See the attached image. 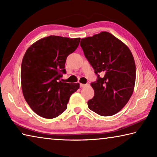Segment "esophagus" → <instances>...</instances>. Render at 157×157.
Masks as SVG:
<instances>
[{"label": "esophagus", "mask_w": 157, "mask_h": 157, "mask_svg": "<svg viewBox=\"0 0 157 157\" xmlns=\"http://www.w3.org/2000/svg\"><path fill=\"white\" fill-rule=\"evenodd\" d=\"M87 84H80V87H82V88H83V87H85L86 86H87Z\"/></svg>", "instance_id": "1"}]
</instances>
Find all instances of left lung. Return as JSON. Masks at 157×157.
Instances as JSON below:
<instances>
[{
	"label": "left lung",
	"instance_id": "1",
	"mask_svg": "<svg viewBox=\"0 0 157 157\" xmlns=\"http://www.w3.org/2000/svg\"><path fill=\"white\" fill-rule=\"evenodd\" d=\"M84 55L97 74L91 84L95 94L88 101L91 111L113 116L128 102L134 92L136 65L128 47L108 32L81 39Z\"/></svg>",
	"mask_w": 157,
	"mask_h": 157
}]
</instances>
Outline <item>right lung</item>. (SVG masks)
Returning <instances> with one entry per match:
<instances>
[{"mask_svg":"<svg viewBox=\"0 0 157 157\" xmlns=\"http://www.w3.org/2000/svg\"><path fill=\"white\" fill-rule=\"evenodd\" d=\"M80 38L49 36L32 44L23 56L21 88L26 102L37 115L54 118L67 108L71 95L79 84L60 80L66 73L68 55L79 44Z\"/></svg>","mask_w":157,"mask_h":157,"instance_id":"obj_1","label":"right lung"}]
</instances>
